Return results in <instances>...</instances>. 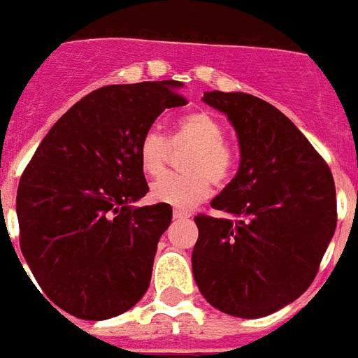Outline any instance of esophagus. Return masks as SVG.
I'll return each instance as SVG.
<instances>
[{"instance_id":"34e87169","label":"esophagus","mask_w":358,"mask_h":358,"mask_svg":"<svg viewBox=\"0 0 358 358\" xmlns=\"http://www.w3.org/2000/svg\"><path fill=\"white\" fill-rule=\"evenodd\" d=\"M190 218V213L188 210H182V208H176L173 210V220H187Z\"/></svg>"}]
</instances>
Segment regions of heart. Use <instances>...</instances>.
Segmentation results:
<instances>
[{
    "label": "heart",
    "instance_id": "1",
    "mask_svg": "<svg viewBox=\"0 0 358 358\" xmlns=\"http://www.w3.org/2000/svg\"><path fill=\"white\" fill-rule=\"evenodd\" d=\"M173 148H190L182 157L181 176H166L153 182L151 199L176 208H190L203 201L210 192V182L216 188L225 187L236 170V155L225 144V129L218 118L205 110L182 116L176 124L170 142L157 129L145 131L138 144L140 166L145 176L159 177L164 173Z\"/></svg>",
    "mask_w": 358,
    "mask_h": 358
}]
</instances>
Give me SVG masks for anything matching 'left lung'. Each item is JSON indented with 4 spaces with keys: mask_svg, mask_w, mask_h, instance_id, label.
I'll return each instance as SVG.
<instances>
[{
    "mask_svg": "<svg viewBox=\"0 0 358 358\" xmlns=\"http://www.w3.org/2000/svg\"><path fill=\"white\" fill-rule=\"evenodd\" d=\"M227 114L240 144L238 173L194 218L192 270L213 307L262 318L301 296L336 229L327 162L273 105L242 92H205Z\"/></svg>",
    "mask_w": 358,
    "mask_h": 358,
    "instance_id": "left-lung-1",
    "label": "left lung"
}]
</instances>
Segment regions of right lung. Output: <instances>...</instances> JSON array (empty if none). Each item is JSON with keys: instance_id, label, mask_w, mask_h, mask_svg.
<instances>
[{"instance_id": "obj_1", "label": "right lung", "mask_w": 358, "mask_h": 358, "mask_svg": "<svg viewBox=\"0 0 358 358\" xmlns=\"http://www.w3.org/2000/svg\"><path fill=\"white\" fill-rule=\"evenodd\" d=\"M179 87L94 90L51 127L22 173L20 248L42 292L76 318H114L150 287L171 207L133 205L150 192L138 144L164 108L187 105Z\"/></svg>"}]
</instances>
